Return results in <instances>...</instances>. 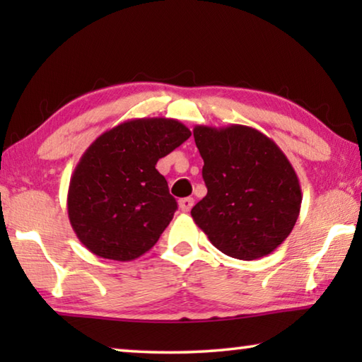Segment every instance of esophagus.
<instances>
[{"label":"esophagus","mask_w":362,"mask_h":362,"mask_svg":"<svg viewBox=\"0 0 362 362\" xmlns=\"http://www.w3.org/2000/svg\"><path fill=\"white\" fill-rule=\"evenodd\" d=\"M193 204H194V199L189 198V196H188V198H182L179 201V206H180L182 212H188L193 207Z\"/></svg>","instance_id":"1"}]
</instances>
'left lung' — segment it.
Wrapping results in <instances>:
<instances>
[{
	"mask_svg": "<svg viewBox=\"0 0 362 362\" xmlns=\"http://www.w3.org/2000/svg\"><path fill=\"white\" fill-rule=\"evenodd\" d=\"M207 194L194 223L220 252L240 260L272 254L296 225L302 188L283 150L254 127L194 126Z\"/></svg>",
	"mask_w": 362,
	"mask_h": 362,
	"instance_id": "obj_1",
	"label": "left lung"
}]
</instances>
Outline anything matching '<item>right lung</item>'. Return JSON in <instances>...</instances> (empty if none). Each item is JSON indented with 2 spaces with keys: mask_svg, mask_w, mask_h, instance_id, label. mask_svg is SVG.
Wrapping results in <instances>:
<instances>
[{
  "mask_svg": "<svg viewBox=\"0 0 362 362\" xmlns=\"http://www.w3.org/2000/svg\"><path fill=\"white\" fill-rule=\"evenodd\" d=\"M192 136L170 118H137L97 137L73 170L66 209L90 252L129 262L155 246L177 209L159 158Z\"/></svg>",
  "mask_w": 362,
  "mask_h": 362,
  "instance_id": "1",
  "label": "right lung"
}]
</instances>
